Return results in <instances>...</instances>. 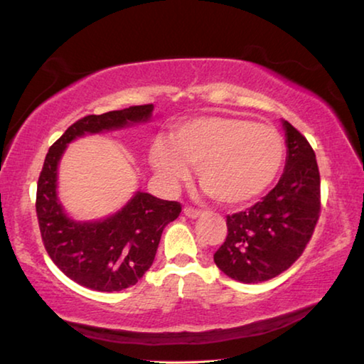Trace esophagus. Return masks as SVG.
I'll list each match as a JSON object with an SVG mask.
<instances>
[{
    "label": "esophagus",
    "instance_id": "34e87169",
    "mask_svg": "<svg viewBox=\"0 0 364 364\" xmlns=\"http://www.w3.org/2000/svg\"><path fill=\"white\" fill-rule=\"evenodd\" d=\"M184 215L189 218H197L200 215V210L199 208H194V207H184Z\"/></svg>",
    "mask_w": 364,
    "mask_h": 364
}]
</instances>
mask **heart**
<instances>
[{
  "label": "heart",
  "instance_id": "1",
  "mask_svg": "<svg viewBox=\"0 0 364 364\" xmlns=\"http://www.w3.org/2000/svg\"><path fill=\"white\" fill-rule=\"evenodd\" d=\"M284 156V141L273 127L212 115L181 123L170 144L162 139L152 144L149 157L168 184L188 180V165H194L200 188L213 200L241 205L271 186Z\"/></svg>",
  "mask_w": 364,
  "mask_h": 364
}]
</instances>
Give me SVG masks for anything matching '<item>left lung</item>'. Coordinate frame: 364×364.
<instances>
[{
  "label": "left lung",
  "mask_w": 364,
  "mask_h": 364,
  "mask_svg": "<svg viewBox=\"0 0 364 364\" xmlns=\"http://www.w3.org/2000/svg\"><path fill=\"white\" fill-rule=\"evenodd\" d=\"M287 159L278 184L245 212L226 217L215 264L231 279L254 284L281 274L304 254L321 212V178L306 138L284 122Z\"/></svg>",
  "instance_id": "obj_1"
}]
</instances>
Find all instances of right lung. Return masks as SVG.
<instances>
[{
    "label": "right lung",
    "mask_w": 364,
    "mask_h": 364,
    "mask_svg": "<svg viewBox=\"0 0 364 364\" xmlns=\"http://www.w3.org/2000/svg\"><path fill=\"white\" fill-rule=\"evenodd\" d=\"M154 106H132L86 115L67 128L46 154L36 188V217L43 244L54 264L72 281L93 291L119 292L134 286L151 268L164 228L178 218L181 204L147 193L102 221L77 223L58 202V164L72 139L85 133L122 128L149 120Z\"/></svg>",
    "instance_id": "add662e5"
}]
</instances>
